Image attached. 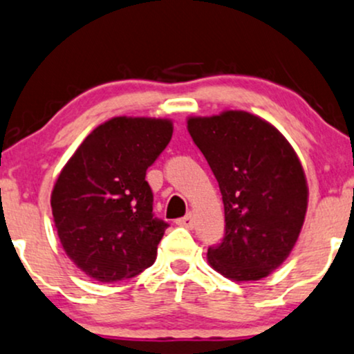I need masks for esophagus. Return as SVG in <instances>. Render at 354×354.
I'll return each mask as SVG.
<instances>
[{
	"label": "esophagus",
	"mask_w": 354,
	"mask_h": 354,
	"mask_svg": "<svg viewBox=\"0 0 354 354\" xmlns=\"http://www.w3.org/2000/svg\"><path fill=\"white\" fill-rule=\"evenodd\" d=\"M194 223H195V220H194V215H192V213H187L184 218H178L177 220V225L185 226V228H194Z\"/></svg>",
	"instance_id": "esophagus-1"
}]
</instances>
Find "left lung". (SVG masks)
<instances>
[{
	"label": "left lung",
	"mask_w": 354,
	"mask_h": 354,
	"mask_svg": "<svg viewBox=\"0 0 354 354\" xmlns=\"http://www.w3.org/2000/svg\"><path fill=\"white\" fill-rule=\"evenodd\" d=\"M187 129L225 205V238L208 248V264L236 282L268 277L294 250L307 213V178L294 147L248 111L192 116Z\"/></svg>",
	"instance_id": "left-lung-1"
}]
</instances>
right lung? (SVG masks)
<instances>
[{"mask_svg": "<svg viewBox=\"0 0 354 354\" xmlns=\"http://www.w3.org/2000/svg\"><path fill=\"white\" fill-rule=\"evenodd\" d=\"M172 121L116 116L95 128L60 170L50 195L62 248L98 282L154 264L167 223L152 213L146 170L172 138Z\"/></svg>", "mask_w": 354, "mask_h": 354, "instance_id": "1", "label": "right lung"}]
</instances>
